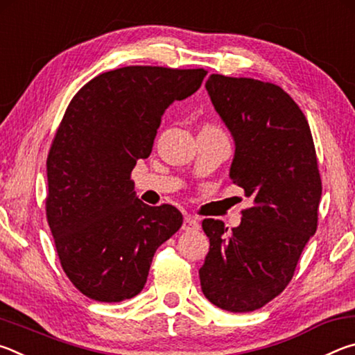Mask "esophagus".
Listing matches in <instances>:
<instances>
[{
	"label": "esophagus",
	"mask_w": 355,
	"mask_h": 355,
	"mask_svg": "<svg viewBox=\"0 0 355 355\" xmlns=\"http://www.w3.org/2000/svg\"><path fill=\"white\" fill-rule=\"evenodd\" d=\"M182 228L184 232H197L200 228V224L194 218H186Z\"/></svg>",
	"instance_id": "obj_1"
}]
</instances>
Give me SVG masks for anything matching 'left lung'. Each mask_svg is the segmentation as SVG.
Segmentation results:
<instances>
[{"instance_id": "1", "label": "left lung", "mask_w": 355, "mask_h": 355, "mask_svg": "<svg viewBox=\"0 0 355 355\" xmlns=\"http://www.w3.org/2000/svg\"><path fill=\"white\" fill-rule=\"evenodd\" d=\"M205 87L235 139L230 178L252 207L228 235L224 222L203 219L209 252L200 285L216 307L245 313L291 282L318 227L321 175L307 119L277 84L213 73Z\"/></svg>"}]
</instances>
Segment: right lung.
<instances>
[{
    "mask_svg": "<svg viewBox=\"0 0 355 355\" xmlns=\"http://www.w3.org/2000/svg\"><path fill=\"white\" fill-rule=\"evenodd\" d=\"M207 73L128 65L84 84L65 110L46 158V219L65 275L89 299L139 294L156 249L182 227L175 207L137 199L131 171L152 153L167 106Z\"/></svg>",
    "mask_w": 355,
    "mask_h": 355,
    "instance_id": "add662e5",
    "label": "right lung"
}]
</instances>
